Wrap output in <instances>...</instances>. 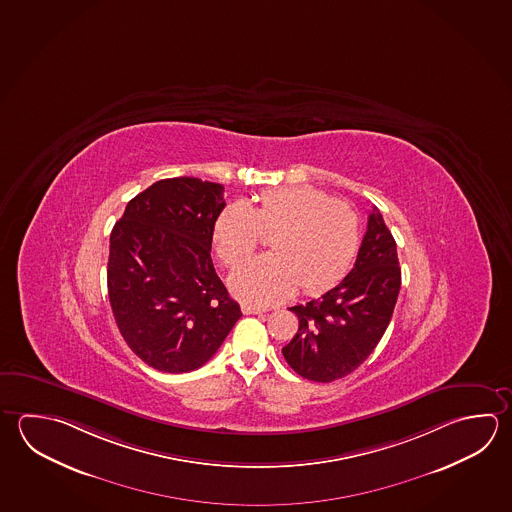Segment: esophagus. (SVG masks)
I'll return each mask as SVG.
<instances>
[{
    "label": "esophagus",
    "instance_id": "esophagus-1",
    "mask_svg": "<svg viewBox=\"0 0 512 512\" xmlns=\"http://www.w3.org/2000/svg\"><path fill=\"white\" fill-rule=\"evenodd\" d=\"M243 314H265L269 312V307H261V305H252V303H243Z\"/></svg>",
    "mask_w": 512,
    "mask_h": 512
}]
</instances>
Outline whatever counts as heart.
Returning <instances> with one entry per match:
<instances>
[{"mask_svg": "<svg viewBox=\"0 0 512 512\" xmlns=\"http://www.w3.org/2000/svg\"><path fill=\"white\" fill-rule=\"evenodd\" d=\"M272 254L242 263L231 274V289L247 301L272 303L294 287L317 292L350 269L361 245V218L352 205L310 186L263 191L256 205L233 202L218 214L214 251L236 265L271 234Z\"/></svg>", "mask_w": 512, "mask_h": 512, "instance_id": "heart-1", "label": "heart"}]
</instances>
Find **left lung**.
I'll return each mask as SVG.
<instances>
[{
    "mask_svg": "<svg viewBox=\"0 0 512 512\" xmlns=\"http://www.w3.org/2000/svg\"><path fill=\"white\" fill-rule=\"evenodd\" d=\"M397 243L382 214L373 207L354 269L305 305L290 307L299 328L283 357L308 381L332 382L354 372L372 354L399 298Z\"/></svg>",
    "mask_w": 512,
    "mask_h": 512,
    "instance_id": "8db88e82",
    "label": "left lung"
}]
</instances>
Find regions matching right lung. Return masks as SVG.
Wrapping results in <instances>:
<instances>
[{"label":"right lung","instance_id":"1","mask_svg":"<svg viewBox=\"0 0 512 512\" xmlns=\"http://www.w3.org/2000/svg\"><path fill=\"white\" fill-rule=\"evenodd\" d=\"M222 184L158 180L113 225L108 296L122 337L158 372L204 366L242 317L211 260Z\"/></svg>","mask_w":512,"mask_h":512}]
</instances>
